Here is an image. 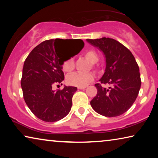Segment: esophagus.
Masks as SVG:
<instances>
[{
  "instance_id": "obj_1",
  "label": "esophagus",
  "mask_w": 158,
  "mask_h": 158,
  "mask_svg": "<svg viewBox=\"0 0 158 158\" xmlns=\"http://www.w3.org/2000/svg\"><path fill=\"white\" fill-rule=\"evenodd\" d=\"M85 88H86V86H85V87H78L77 88L80 90H83V89H85Z\"/></svg>"
}]
</instances>
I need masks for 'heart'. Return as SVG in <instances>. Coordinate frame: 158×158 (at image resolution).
Wrapping results in <instances>:
<instances>
[{
  "label": "heart",
  "mask_w": 158,
  "mask_h": 158,
  "mask_svg": "<svg viewBox=\"0 0 158 158\" xmlns=\"http://www.w3.org/2000/svg\"><path fill=\"white\" fill-rule=\"evenodd\" d=\"M84 57L88 60L91 64H95L98 61L99 57L97 52L94 49L86 51L84 53ZM93 68H94V64H92ZM75 68V62L73 58L64 60L62 64V70L65 73H71ZM94 79V75L92 73H73L67 77V83L69 85L77 86V87H85L90 83Z\"/></svg>",
  "instance_id": "b5f03b06"
}]
</instances>
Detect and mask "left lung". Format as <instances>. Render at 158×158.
<instances>
[{
	"label": "left lung",
	"instance_id": "obj_1",
	"mask_svg": "<svg viewBox=\"0 0 158 158\" xmlns=\"http://www.w3.org/2000/svg\"><path fill=\"white\" fill-rule=\"evenodd\" d=\"M103 52L106 58L105 73L101 83L111 84L109 89L95 84L96 96L90 101L95 111L107 117L122 115L135 102L141 87L139 66L126 47L114 39L86 40Z\"/></svg>",
	"mask_w": 158,
	"mask_h": 158
}]
</instances>
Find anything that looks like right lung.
Instances as JSON below:
<instances>
[{"label": "right lung", "instance_id": "1", "mask_svg": "<svg viewBox=\"0 0 158 158\" xmlns=\"http://www.w3.org/2000/svg\"><path fill=\"white\" fill-rule=\"evenodd\" d=\"M76 44L78 54L84 47L82 40L44 41L25 60L21 81L23 98L32 113L44 122H57L70 111L72 98L77 88L64 86L62 90H54L52 85L61 83L64 80L62 65L69 59L65 56L66 52Z\"/></svg>", "mask_w": 158, "mask_h": 158}]
</instances>
